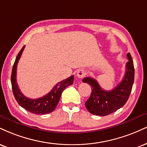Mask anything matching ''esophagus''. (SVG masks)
I'll return each instance as SVG.
<instances>
[{"label": "esophagus", "instance_id": "1", "mask_svg": "<svg viewBox=\"0 0 147 147\" xmlns=\"http://www.w3.org/2000/svg\"><path fill=\"white\" fill-rule=\"evenodd\" d=\"M86 75V71L84 69H79L77 72V76L78 78H83Z\"/></svg>", "mask_w": 147, "mask_h": 147}]
</instances>
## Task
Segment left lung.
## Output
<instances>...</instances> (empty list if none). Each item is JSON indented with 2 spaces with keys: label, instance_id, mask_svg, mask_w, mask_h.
<instances>
[{
  "label": "left lung",
  "instance_id": "left-lung-1",
  "mask_svg": "<svg viewBox=\"0 0 147 147\" xmlns=\"http://www.w3.org/2000/svg\"><path fill=\"white\" fill-rule=\"evenodd\" d=\"M126 72L121 82L110 91L104 90L96 80L86 77L82 81L92 86L91 95L86 102L88 112L97 116H107L121 108L126 103L134 81V66L129 53L127 54Z\"/></svg>",
  "mask_w": 147,
  "mask_h": 147
}]
</instances>
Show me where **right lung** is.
<instances>
[{
    "instance_id": "1",
    "label": "right lung",
    "mask_w": 147,
    "mask_h": 147,
    "mask_svg": "<svg viewBox=\"0 0 147 147\" xmlns=\"http://www.w3.org/2000/svg\"><path fill=\"white\" fill-rule=\"evenodd\" d=\"M24 47L25 46L22 48V49L18 54L13 68H12L11 82L14 97L18 103L28 112L35 114H49L55 109L59 102L61 93L64 90L65 88L73 84L74 75L70 76L68 78L57 83L50 92L41 98H37V99H31V98H27L21 92L16 82L17 65L22 55Z\"/></svg>"
}]
</instances>
